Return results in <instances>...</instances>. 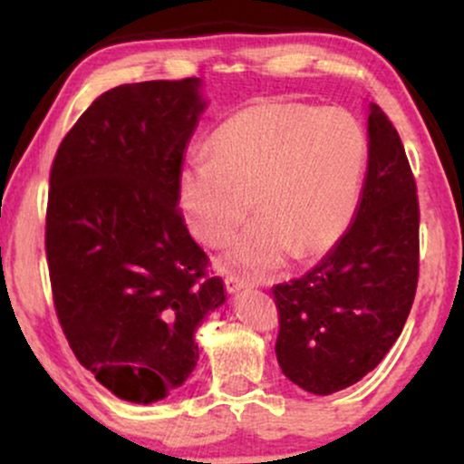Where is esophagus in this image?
I'll return each instance as SVG.
<instances>
[{
  "instance_id": "1",
  "label": "esophagus",
  "mask_w": 464,
  "mask_h": 464,
  "mask_svg": "<svg viewBox=\"0 0 464 464\" xmlns=\"http://www.w3.org/2000/svg\"><path fill=\"white\" fill-rule=\"evenodd\" d=\"M245 287H249V283H246L245 278H240V276H237V275H227V276H226V289H227V294L237 295L238 291H243Z\"/></svg>"
}]
</instances>
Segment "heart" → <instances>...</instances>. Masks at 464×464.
I'll list each match as a JSON object with an SVG mask.
<instances>
[{
  "label": "heart",
  "mask_w": 464,
  "mask_h": 464,
  "mask_svg": "<svg viewBox=\"0 0 464 464\" xmlns=\"http://www.w3.org/2000/svg\"><path fill=\"white\" fill-rule=\"evenodd\" d=\"M211 158H189L179 205L200 243H226L253 207L262 213L232 245L234 264L268 272L291 251L329 249L357 207L367 162L363 126L344 107L262 101L224 120Z\"/></svg>",
  "instance_id": "heart-1"
}]
</instances>
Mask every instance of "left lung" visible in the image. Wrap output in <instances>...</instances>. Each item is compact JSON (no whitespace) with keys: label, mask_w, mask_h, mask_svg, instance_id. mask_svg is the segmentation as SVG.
Returning <instances> with one entry per match:
<instances>
[{"label":"left lung","mask_w":464,"mask_h":464,"mask_svg":"<svg viewBox=\"0 0 464 464\" xmlns=\"http://www.w3.org/2000/svg\"><path fill=\"white\" fill-rule=\"evenodd\" d=\"M418 196L401 139L370 103L367 173L353 224L302 278L272 289L276 359L313 395L367 376L408 321L418 283Z\"/></svg>","instance_id":"8db88e82"}]
</instances>
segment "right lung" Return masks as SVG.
Segmentation results:
<instances>
[{
    "label": "right lung",
    "instance_id": "right-lung-1",
    "mask_svg": "<svg viewBox=\"0 0 464 464\" xmlns=\"http://www.w3.org/2000/svg\"><path fill=\"white\" fill-rule=\"evenodd\" d=\"M207 103L200 78L111 88L67 132L50 170L56 314L80 363L130 403H156L186 382L196 329L226 302L177 208Z\"/></svg>",
    "mask_w": 464,
    "mask_h": 464
}]
</instances>
